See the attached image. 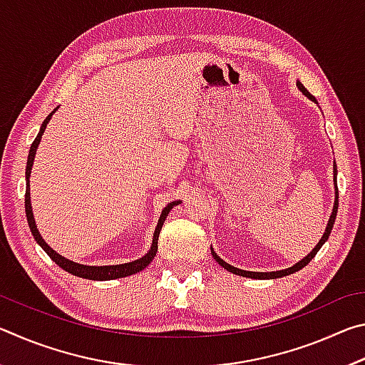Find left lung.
Listing matches in <instances>:
<instances>
[{
    "mask_svg": "<svg viewBox=\"0 0 365 365\" xmlns=\"http://www.w3.org/2000/svg\"><path fill=\"white\" fill-rule=\"evenodd\" d=\"M296 86H298L299 91H302V95H306V96L309 98V100L316 101V98H314L311 93H309V91L304 88V85H302L301 82H296ZM316 103H317V101H316ZM333 182H335V205H333V211H331V215H330V219H329V224H327V228H325V232H324V237L320 238V242L317 243L316 248H314L311 252H309V255H307L304 259H301V261H299L298 264H294L293 267H288V269H283V270H277V272H250V270L237 269V267H233V265L227 264V262L224 261V259H220L217 255H215V251L212 250V246H211V255L214 256L215 261L219 262V265H222V267L227 269L228 272H232V274H235V275L248 277V279H259V280L280 279V277H287V275H289V274H294V272L301 270L302 267H306V265L312 261L314 256L317 255L319 250L322 248V245L327 242V240H329L330 232H331V228H333V224H335V219H336V212H338V187H336V165H335V164H333Z\"/></svg>",
    "mask_w": 365,
    "mask_h": 365,
    "instance_id": "obj_1",
    "label": "left lung"
}]
</instances>
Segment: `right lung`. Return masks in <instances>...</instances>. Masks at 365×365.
Wrapping results in <instances>:
<instances>
[{"mask_svg": "<svg viewBox=\"0 0 365 365\" xmlns=\"http://www.w3.org/2000/svg\"><path fill=\"white\" fill-rule=\"evenodd\" d=\"M54 113H56V109H54L53 113H49V115L46 117V119L43 120L40 132H38V135H36V138L34 140L32 146H30L29 158H27V168H26V214H27V222H29L30 232H32L35 242L38 243L43 250H45L46 255L51 257L53 261L56 262L61 269H64L66 272H69V274H72V275L80 277V279L114 280V279H120V277H127V275L137 274V272L143 270L146 265H150V262L153 261L154 256H156V252H158V238H159L160 228H163L164 220H165V217H168V214L170 212V209L174 207L175 205H178V202H180V201L169 202V205L163 209V214H160V217L158 220V227H156V230H154V235H153L151 250L148 251L143 257L137 259V261L125 262V264H117V265H83V264H77V262H73V261H69V259H66L64 256L58 255V252L49 248L48 243L41 238L38 228H36V225H35V219H34V212H32V205H30V182H29L30 172H32V165H34L36 148H38V145H40L41 135L45 133L46 123L49 122V119H51V115Z\"/></svg>", "mask_w": 365, "mask_h": 365, "instance_id": "obj_1", "label": "right lung"}]
</instances>
